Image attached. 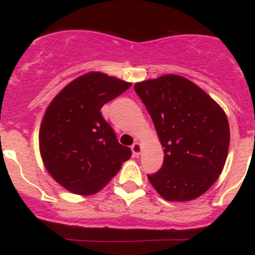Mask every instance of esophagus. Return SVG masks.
Instances as JSON below:
<instances>
[{"label": "esophagus", "mask_w": 255, "mask_h": 255, "mask_svg": "<svg viewBox=\"0 0 255 255\" xmlns=\"http://www.w3.org/2000/svg\"><path fill=\"white\" fill-rule=\"evenodd\" d=\"M131 152H133V154L135 157H139L140 152H141V145L139 144V142H134L133 145H131Z\"/></svg>", "instance_id": "esophagus-1"}]
</instances>
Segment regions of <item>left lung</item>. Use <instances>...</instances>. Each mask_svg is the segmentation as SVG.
Here are the masks:
<instances>
[{
  "mask_svg": "<svg viewBox=\"0 0 255 255\" xmlns=\"http://www.w3.org/2000/svg\"><path fill=\"white\" fill-rule=\"evenodd\" d=\"M164 148L162 168L148 180L168 201L203 195L223 170L230 142L229 122L213 99L181 75L136 83Z\"/></svg>",
  "mask_w": 255,
  "mask_h": 255,
  "instance_id": "1",
  "label": "left lung"
}]
</instances>
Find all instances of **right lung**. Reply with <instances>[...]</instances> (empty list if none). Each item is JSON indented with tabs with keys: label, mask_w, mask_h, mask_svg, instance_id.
I'll list each match as a JSON object with an SVG mask.
<instances>
[{
	"label": "right lung",
	"mask_w": 255,
	"mask_h": 255,
	"mask_svg": "<svg viewBox=\"0 0 255 255\" xmlns=\"http://www.w3.org/2000/svg\"><path fill=\"white\" fill-rule=\"evenodd\" d=\"M131 83L90 72L69 83L46 108L39 128L44 166L58 184L92 195L118 174L131 151L118 141L102 116V107Z\"/></svg>",
	"instance_id": "right-lung-1"
}]
</instances>
